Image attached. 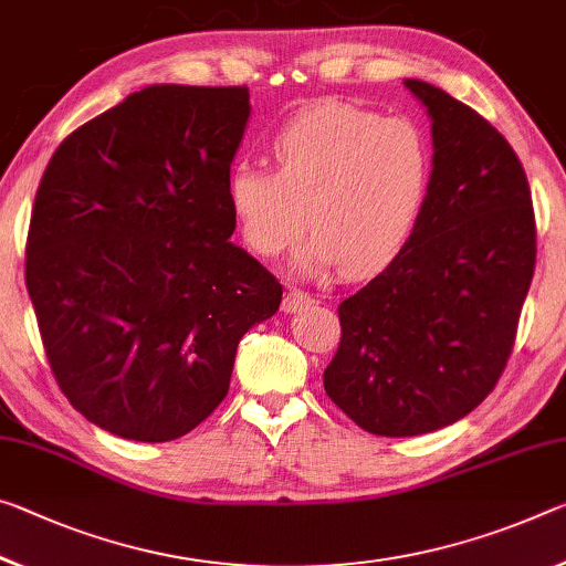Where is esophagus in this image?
<instances>
[{
	"label": "esophagus",
	"mask_w": 566,
	"mask_h": 566,
	"mask_svg": "<svg viewBox=\"0 0 566 566\" xmlns=\"http://www.w3.org/2000/svg\"><path fill=\"white\" fill-rule=\"evenodd\" d=\"M312 302H315V300H312L307 292H302V290H290V292L284 294L282 310L286 312V315H294V312L304 310V307H307V304H312Z\"/></svg>",
	"instance_id": "obj_1"
}]
</instances>
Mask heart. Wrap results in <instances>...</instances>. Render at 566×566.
I'll use <instances>...</instances> for the list:
<instances>
[{
  "label": "heart",
  "mask_w": 566,
  "mask_h": 566,
  "mask_svg": "<svg viewBox=\"0 0 566 566\" xmlns=\"http://www.w3.org/2000/svg\"><path fill=\"white\" fill-rule=\"evenodd\" d=\"M276 170L239 164L227 184L231 219L259 256L294 249L297 274L345 266L363 276L396 256L416 227L433 178V148L410 118H382L345 103H317L272 140ZM308 211H303V206Z\"/></svg>",
  "instance_id": "obj_1"
}]
</instances>
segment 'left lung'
Returning a JSON list of instances; mask_svg holds the SVG:
<instances>
[{
    "mask_svg": "<svg viewBox=\"0 0 566 566\" xmlns=\"http://www.w3.org/2000/svg\"><path fill=\"white\" fill-rule=\"evenodd\" d=\"M433 138L428 199L396 259L339 304L325 390L375 436L433 433L469 416L504 373L536 262L532 193L491 123L402 80Z\"/></svg>",
    "mask_w": 566,
    "mask_h": 566,
    "instance_id": "obj_1",
    "label": "left lung"
}]
</instances>
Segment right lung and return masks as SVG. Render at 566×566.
<instances>
[{"label": "right lung", "mask_w": 566, "mask_h": 566, "mask_svg": "<svg viewBox=\"0 0 566 566\" xmlns=\"http://www.w3.org/2000/svg\"><path fill=\"white\" fill-rule=\"evenodd\" d=\"M247 87L148 85L60 143L24 280L60 390L107 433L186 436L227 398L239 339L282 284L229 241Z\"/></svg>", "instance_id": "obj_1"}]
</instances>
